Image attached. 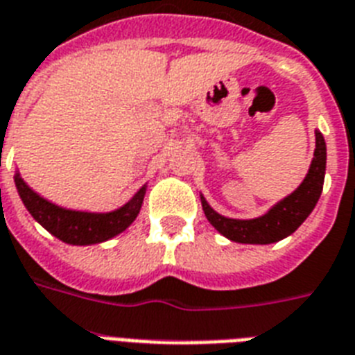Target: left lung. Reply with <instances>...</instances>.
<instances>
[{"label":"left lung","mask_w":355,"mask_h":355,"mask_svg":"<svg viewBox=\"0 0 355 355\" xmlns=\"http://www.w3.org/2000/svg\"><path fill=\"white\" fill-rule=\"evenodd\" d=\"M327 171V144L321 131L315 129V151L306 177L290 195L273 204L264 215L255 218H232L215 211L204 195L200 202L206 218L215 230L233 243L272 244L292 235L318 204Z\"/></svg>","instance_id":"obj_1"}]
</instances>
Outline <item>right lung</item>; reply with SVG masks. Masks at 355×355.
Here are the masks:
<instances>
[{
  "label": "right lung",
  "instance_id": "1",
  "mask_svg": "<svg viewBox=\"0 0 355 355\" xmlns=\"http://www.w3.org/2000/svg\"><path fill=\"white\" fill-rule=\"evenodd\" d=\"M14 184H16L19 198L34 220L42 224L51 235L73 246H91V244L105 243L109 239L125 232L138 217L144 195L148 189V184H144L128 202L112 211H85V209L62 207L43 198L23 180L19 171L14 175Z\"/></svg>",
  "mask_w": 355,
  "mask_h": 355
}]
</instances>
